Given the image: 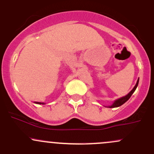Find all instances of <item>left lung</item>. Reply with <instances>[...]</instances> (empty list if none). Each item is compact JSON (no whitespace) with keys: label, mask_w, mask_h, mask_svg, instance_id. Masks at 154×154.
I'll use <instances>...</instances> for the list:
<instances>
[{"label":"left lung","mask_w":154,"mask_h":154,"mask_svg":"<svg viewBox=\"0 0 154 154\" xmlns=\"http://www.w3.org/2000/svg\"><path fill=\"white\" fill-rule=\"evenodd\" d=\"M138 83H139V79H137V83H136L135 86H134V88H133L132 90L129 91V92L127 94V95H125V96L122 97H120V98H119V99L116 100L115 101L113 102V103H112L111 105H108V106H107V107H108V108H117V107L121 106V105H123L124 103H125L126 102H127V100H128L129 98L131 97L132 94L134 92L135 89H137V87L138 86Z\"/></svg>","instance_id":"obj_1"}]
</instances>
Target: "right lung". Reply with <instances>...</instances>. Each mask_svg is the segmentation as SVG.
I'll use <instances>...</instances> for the list:
<instances>
[{"mask_svg": "<svg viewBox=\"0 0 154 154\" xmlns=\"http://www.w3.org/2000/svg\"><path fill=\"white\" fill-rule=\"evenodd\" d=\"M34 103H36V104H42V105L45 104L44 103H40V102H34Z\"/></svg>", "mask_w": 154, "mask_h": 154, "instance_id": "obj_1", "label": "right lung"}]
</instances>
